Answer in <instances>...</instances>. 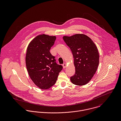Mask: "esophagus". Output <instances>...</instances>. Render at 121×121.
Segmentation results:
<instances>
[{"mask_svg": "<svg viewBox=\"0 0 121 121\" xmlns=\"http://www.w3.org/2000/svg\"><path fill=\"white\" fill-rule=\"evenodd\" d=\"M62 66H63V69H65V68L66 67V63H63V65H62Z\"/></svg>", "mask_w": 121, "mask_h": 121, "instance_id": "1", "label": "esophagus"}]
</instances>
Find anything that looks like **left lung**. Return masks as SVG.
Here are the masks:
<instances>
[{"label": "left lung", "instance_id": "1", "mask_svg": "<svg viewBox=\"0 0 121 121\" xmlns=\"http://www.w3.org/2000/svg\"><path fill=\"white\" fill-rule=\"evenodd\" d=\"M63 39L74 58L75 73L70 80L76 85H84L91 80L99 65L97 47L89 37L83 34L64 36Z\"/></svg>", "mask_w": 121, "mask_h": 121}]
</instances>
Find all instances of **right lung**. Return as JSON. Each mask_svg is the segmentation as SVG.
<instances>
[{
  "mask_svg": "<svg viewBox=\"0 0 121 121\" xmlns=\"http://www.w3.org/2000/svg\"><path fill=\"white\" fill-rule=\"evenodd\" d=\"M55 36L39 35L29 43L26 50V63L29 75L35 84L42 89L54 85L63 67L56 62L50 52Z\"/></svg>",
  "mask_w": 121,
  "mask_h": 121,
  "instance_id": "obj_1",
  "label": "right lung"
}]
</instances>
